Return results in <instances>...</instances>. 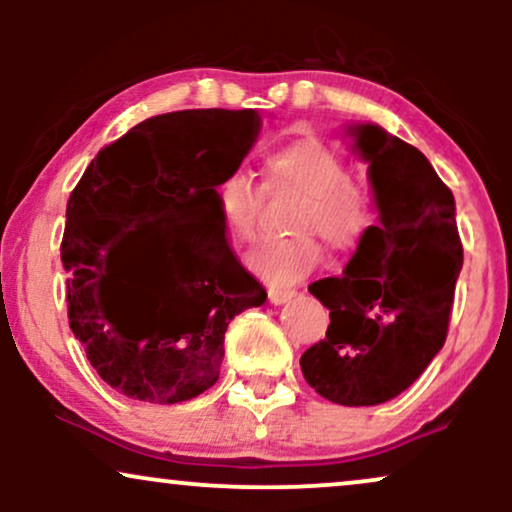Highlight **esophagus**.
<instances>
[{
  "instance_id": "34e87169",
  "label": "esophagus",
  "mask_w": 512,
  "mask_h": 512,
  "mask_svg": "<svg viewBox=\"0 0 512 512\" xmlns=\"http://www.w3.org/2000/svg\"><path fill=\"white\" fill-rule=\"evenodd\" d=\"M267 296H269V303H274V305H281V303H286V301H291L293 296H296V291L293 289H269L267 291Z\"/></svg>"
}]
</instances>
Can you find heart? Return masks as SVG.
<instances>
[{"mask_svg":"<svg viewBox=\"0 0 512 512\" xmlns=\"http://www.w3.org/2000/svg\"><path fill=\"white\" fill-rule=\"evenodd\" d=\"M269 185H291L303 192L293 219L291 238H267L250 250L248 267L272 284H296L322 260L320 233L332 248L349 250L366 236L375 219L368 190L351 178L346 161L332 146L313 137L284 144L264 156ZM223 223L238 240L255 238L260 223L264 187L248 173H228L216 187Z\"/></svg>","mask_w":512,"mask_h":512,"instance_id":"1","label":"heart"}]
</instances>
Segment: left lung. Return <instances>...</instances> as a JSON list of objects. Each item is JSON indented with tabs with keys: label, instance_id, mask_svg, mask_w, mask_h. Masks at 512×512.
Returning a JSON list of instances; mask_svg holds the SVG:
<instances>
[{
	"label": "left lung",
	"instance_id": "1",
	"mask_svg": "<svg viewBox=\"0 0 512 512\" xmlns=\"http://www.w3.org/2000/svg\"><path fill=\"white\" fill-rule=\"evenodd\" d=\"M346 132L368 161L380 216L342 276L308 286L330 310V327L301 370L330 402L373 407L402 395L443 349L462 243L455 197L416 146L378 125Z\"/></svg>",
	"mask_w": 512,
	"mask_h": 512
}]
</instances>
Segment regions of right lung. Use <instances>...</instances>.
<instances>
[{
  "instance_id": "obj_1",
  "label": "right lung",
  "mask_w": 512,
  "mask_h": 512,
  "mask_svg": "<svg viewBox=\"0 0 512 512\" xmlns=\"http://www.w3.org/2000/svg\"><path fill=\"white\" fill-rule=\"evenodd\" d=\"M260 134L255 110L149 117L98 151L67 202L69 327L120 395L178 404L219 380L228 322L267 301L226 240L216 187ZM157 284L137 314L127 285Z\"/></svg>"
}]
</instances>
